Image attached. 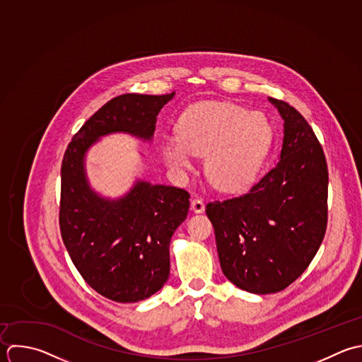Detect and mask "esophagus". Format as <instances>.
Here are the masks:
<instances>
[{
    "mask_svg": "<svg viewBox=\"0 0 362 362\" xmlns=\"http://www.w3.org/2000/svg\"><path fill=\"white\" fill-rule=\"evenodd\" d=\"M190 209L194 211V213H203L204 211V202L202 199H193L192 200V204H190Z\"/></svg>",
    "mask_w": 362,
    "mask_h": 362,
    "instance_id": "34e87169",
    "label": "esophagus"
}]
</instances>
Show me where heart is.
<instances>
[{"instance_id": "1", "label": "heart", "mask_w": 362, "mask_h": 362, "mask_svg": "<svg viewBox=\"0 0 362 362\" xmlns=\"http://www.w3.org/2000/svg\"><path fill=\"white\" fill-rule=\"evenodd\" d=\"M177 136L166 138L165 163L179 175L193 169V156H204L209 182L226 193L250 187L269 151L272 127L259 111L228 101H204L177 119Z\"/></svg>"}]
</instances>
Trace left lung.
I'll return each mask as SVG.
<instances>
[{"label":"left lung","instance_id":"obj_1","mask_svg":"<svg viewBox=\"0 0 362 362\" xmlns=\"http://www.w3.org/2000/svg\"><path fill=\"white\" fill-rule=\"evenodd\" d=\"M284 119L279 162L240 197L206 206L223 274L255 295L276 293L310 265L327 227L329 172L303 115L269 97Z\"/></svg>","mask_w":362,"mask_h":362}]
</instances>
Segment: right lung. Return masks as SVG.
<instances>
[{
	"mask_svg": "<svg viewBox=\"0 0 362 362\" xmlns=\"http://www.w3.org/2000/svg\"><path fill=\"white\" fill-rule=\"evenodd\" d=\"M175 97L122 94L93 114L69 144L62 162L59 224L64 247L83 279L101 296L135 303L156 293L170 272L169 244L186 220V190L136 179L117 199L97 193L86 155L103 136L153 138L156 117Z\"/></svg>",
	"mask_w": 362,
	"mask_h": 362,
	"instance_id": "obj_1",
	"label": "right lung"
}]
</instances>
